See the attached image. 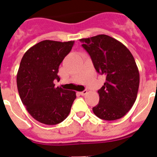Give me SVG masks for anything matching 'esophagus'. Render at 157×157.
I'll return each instance as SVG.
<instances>
[{
    "label": "esophagus",
    "instance_id": "obj_1",
    "mask_svg": "<svg viewBox=\"0 0 157 157\" xmlns=\"http://www.w3.org/2000/svg\"><path fill=\"white\" fill-rule=\"evenodd\" d=\"M87 90H84V91H81V92H80V94H81V95H85V94H87Z\"/></svg>",
    "mask_w": 157,
    "mask_h": 157
}]
</instances>
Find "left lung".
<instances>
[{"mask_svg": "<svg viewBox=\"0 0 157 157\" xmlns=\"http://www.w3.org/2000/svg\"><path fill=\"white\" fill-rule=\"evenodd\" d=\"M91 56L94 69L105 76L98 91L99 102L93 113L105 121H115L126 115L133 106L139 87V72L133 56L121 42L100 34L80 39Z\"/></svg>", "mask_w": 157, "mask_h": 157, "instance_id": "obj_1", "label": "left lung"}]
</instances>
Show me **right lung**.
Segmentation results:
<instances>
[{
  "label": "right lung",
  "instance_id": "1",
  "mask_svg": "<svg viewBox=\"0 0 157 157\" xmlns=\"http://www.w3.org/2000/svg\"><path fill=\"white\" fill-rule=\"evenodd\" d=\"M74 41L43 40L24 54L17 73V87L28 113L39 122L55 125L68 117L76 92L56 87L59 65Z\"/></svg>",
  "mask_w": 157,
  "mask_h": 157
}]
</instances>
